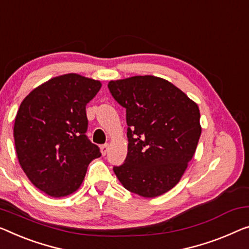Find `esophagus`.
I'll list each match as a JSON object with an SVG mask.
<instances>
[{
	"label": "esophagus",
	"instance_id": "esophagus-1",
	"mask_svg": "<svg viewBox=\"0 0 249 249\" xmlns=\"http://www.w3.org/2000/svg\"><path fill=\"white\" fill-rule=\"evenodd\" d=\"M108 148H109V145H108V144H103V145L101 146L102 154H103V155H106L107 152H108Z\"/></svg>",
	"mask_w": 249,
	"mask_h": 249
}]
</instances>
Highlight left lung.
<instances>
[{
  "mask_svg": "<svg viewBox=\"0 0 249 249\" xmlns=\"http://www.w3.org/2000/svg\"><path fill=\"white\" fill-rule=\"evenodd\" d=\"M110 95L126 109L127 157L113 170L125 189L146 198L179 182L194 157L201 126L198 105L169 81L135 76L109 81Z\"/></svg>",
  "mask_w": 249,
  "mask_h": 249,
  "instance_id": "left-lung-1",
  "label": "left lung"
}]
</instances>
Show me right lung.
I'll return each instance as SVG.
<instances>
[{"label":"right lung","instance_id":"1","mask_svg":"<svg viewBox=\"0 0 249 249\" xmlns=\"http://www.w3.org/2000/svg\"><path fill=\"white\" fill-rule=\"evenodd\" d=\"M101 87V81L67 73L33 89L21 103L13 129L18 159L47 195L75 192L89 163L102 155L86 135V105Z\"/></svg>","mask_w":249,"mask_h":249}]
</instances>
